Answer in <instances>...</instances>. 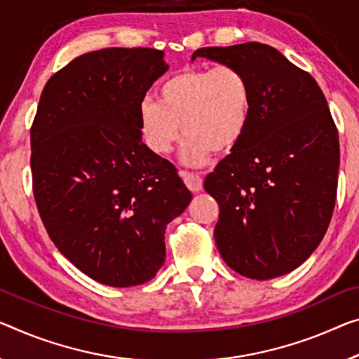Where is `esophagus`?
I'll use <instances>...</instances> for the list:
<instances>
[{
    "label": "esophagus",
    "instance_id": "34e87169",
    "mask_svg": "<svg viewBox=\"0 0 359 359\" xmlns=\"http://www.w3.org/2000/svg\"><path fill=\"white\" fill-rule=\"evenodd\" d=\"M180 176H181V178H183L186 186L189 187V191H192V192L202 191L203 181H202V178L197 173L186 172V170H180Z\"/></svg>",
    "mask_w": 359,
    "mask_h": 359
}]
</instances>
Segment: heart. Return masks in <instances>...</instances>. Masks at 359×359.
I'll list each match as a JSON object with an SVG mask.
<instances>
[{
    "instance_id": "obj_1",
    "label": "heart",
    "mask_w": 359,
    "mask_h": 359,
    "mask_svg": "<svg viewBox=\"0 0 359 359\" xmlns=\"http://www.w3.org/2000/svg\"><path fill=\"white\" fill-rule=\"evenodd\" d=\"M252 112L253 91L247 75L236 65H219L187 67L170 75L157 88V102L144 99L137 114L149 151L165 156L183 131L184 161L201 165L212 151L226 154L241 144Z\"/></svg>"
}]
</instances>
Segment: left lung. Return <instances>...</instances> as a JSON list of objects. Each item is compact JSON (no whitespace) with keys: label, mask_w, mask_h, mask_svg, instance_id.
I'll use <instances>...</instances> for the list:
<instances>
[{"label":"left lung","mask_w":359,"mask_h":359,"mask_svg":"<svg viewBox=\"0 0 359 359\" xmlns=\"http://www.w3.org/2000/svg\"><path fill=\"white\" fill-rule=\"evenodd\" d=\"M196 57L236 65L253 91L244 140L203 181L219 205V255L250 279L287 274L316 250L337 197L339 131L326 97L308 72L262 43L201 48Z\"/></svg>","instance_id":"1"}]
</instances>
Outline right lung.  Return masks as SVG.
<instances>
[{
  "label": "right lung",
  "mask_w": 359,
  "mask_h": 359,
  "mask_svg": "<svg viewBox=\"0 0 359 359\" xmlns=\"http://www.w3.org/2000/svg\"><path fill=\"white\" fill-rule=\"evenodd\" d=\"M167 70L161 49L81 54L48 80L30 130L33 196L49 237L112 287L157 274L167 224L192 198L141 136L140 104Z\"/></svg>",
  "instance_id": "right-lung-1"
}]
</instances>
